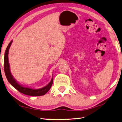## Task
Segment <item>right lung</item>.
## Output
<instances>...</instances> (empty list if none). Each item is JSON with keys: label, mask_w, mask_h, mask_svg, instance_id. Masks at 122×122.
<instances>
[{"label": "right lung", "mask_w": 122, "mask_h": 122, "mask_svg": "<svg viewBox=\"0 0 122 122\" xmlns=\"http://www.w3.org/2000/svg\"><path fill=\"white\" fill-rule=\"evenodd\" d=\"M13 41H11V42L9 44L7 47L6 49L5 55H4V71L5 73V76L7 78V81L15 87V89L17 90L23 94L28 96H39L44 95L46 93H47L50 89L53 83V78L51 79V81L47 85L45 86L42 87V88L39 89H33L32 88H30L28 87H24L23 85L17 82L16 80L13 78V76L12 75L10 69V64L9 62V58H8V55H9V49L10 47L11 44L12 43Z\"/></svg>", "instance_id": "right-lung-1"}]
</instances>
